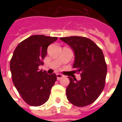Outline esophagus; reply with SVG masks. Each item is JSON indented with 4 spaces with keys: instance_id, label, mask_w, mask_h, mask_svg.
<instances>
[{
    "instance_id": "obj_1",
    "label": "esophagus",
    "mask_w": 122,
    "mask_h": 122,
    "mask_svg": "<svg viewBox=\"0 0 122 122\" xmlns=\"http://www.w3.org/2000/svg\"><path fill=\"white\" fill-rule=\"evenodd\" d=\"M63 77V75H62L61 74H57V79L58 80L62 78Z\"/></svg>"
}]
</instances>
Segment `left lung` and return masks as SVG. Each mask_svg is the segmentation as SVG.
Returning <instances> with one entry per match:
<instances>
[{"mask_svg":"<svg viewBox=\"0 0 122 122\" xmlns=\"http://www.w3.org/2000/svg\"><path fill=\"white\" fill-rule=\"evenodd\" d=\"M74 51L73 69L80 74L78 81L70 80L66 89V97L74 106L83 107L91 105L99 97L105 87L107 66L102 51L92 40L83 36L61 37Z\"/></svg>","mask_w":122,"mask_h":122,"instance_id":"8db88e82","label":"left lung"}]
</instances>
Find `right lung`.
<instances>
[{
	"mask_svg": "<svg viewBox=\"0 0 122 122\" xmlns=\"http://www.w3.org/2000/svg\"><path fill=\"white\" fill-rule=\"evenodd\" d=\"M57 37L32 35L17 45L10 60V71L15 87L26 103L38 107L49 99L56 80L55 73L39 71L44 64L48 46Z\"/></svg>",
	"mask_w": 122,
	"mask_h": 122,
	"instance_id": "obj_1",
	"label": "right lung"
}]
</instances>
